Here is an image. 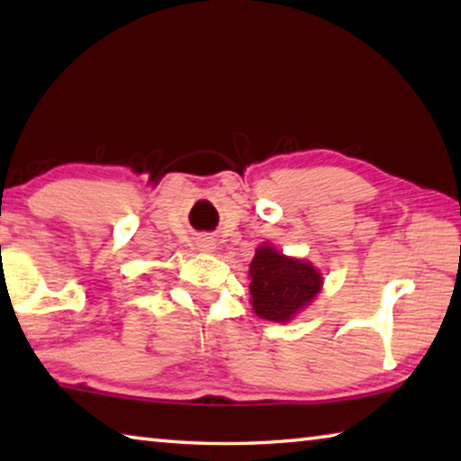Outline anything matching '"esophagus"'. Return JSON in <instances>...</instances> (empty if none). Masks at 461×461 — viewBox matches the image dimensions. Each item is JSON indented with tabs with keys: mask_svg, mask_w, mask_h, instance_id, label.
Listing matches in <instances>:
<instances>
[{
	"mask_svg": "<svg viewBox=\"0 0 461 461\" xmlns=\"http://www.w3.org/2000/svg\"><path fill=\"white\" fill-rule=\"evenodd\" d=\"M199 249H201V252H213V249H215V240L212 236H203L199 240Z\"/></svg>",
	"mask_w": 461,
	"mask_h": 461,
	"instance_id": "obj_1",
	"label": "esophagus"
}]
</instances>
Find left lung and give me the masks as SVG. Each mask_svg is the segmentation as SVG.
Returning <instances> with one entry per match:
<instances>
[{"instance_id": "1", "label": "left lung", "mask_w": 461, "mask_h": 461, "mask_svg": "<svg viewBox=\"0 0 461 461\" xmlns=\"http://www.w3.org/2000/svg\"><path fill=\"white\" fill-rule=\"evenodd\" d=\"M323 278L311 262L288 258L270 244L256 249L249 264L254 313L267 321L288 323L321 291Z\"/></svg>"}]
</instances>
